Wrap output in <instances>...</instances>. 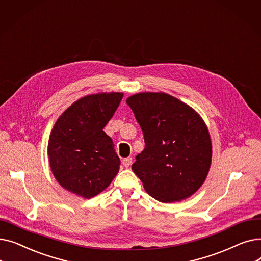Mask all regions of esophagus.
Segmentation results:
<instances>
[{
  "label": "esophagus",
  "instance_id": "esophagus-1",
  "mask_svg": "<svg viewBox=\"0 0 261 261\" xmlns=\"http://www.w3.org/2000/svg\"><path fill=\"white\" fill-rule=\"evenodd\" d=\"M131 164H132V158H126V159L122 160V165L125 166L126 168L130 167Z\"/></svg>",
  "mask_w": 261,
  "mask_h": 261
}]
</instances>
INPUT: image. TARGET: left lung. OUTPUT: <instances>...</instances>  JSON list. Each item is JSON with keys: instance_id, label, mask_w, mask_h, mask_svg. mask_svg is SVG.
Listing matches in <instances>:
<instances>
[{"instance_id": "left-lung-1", "label": "left lung", "mask_w": 261, "mask_h": 261, "mask_svg": "<svg viewBox=\"0 0 261 261\" xmlns=\"http://www.w3.org/2000/svg\"><path fill=\"white\" fill-rule=\"evenodd\" d=\"M126 101L144 133L146 147L132 170L145 190L163 203L193 196L207 177L213 155L211 134L201 115L163 92L136 93Z\"/></svg>"}]
</instances>
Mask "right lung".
Instances as JSON below:
<instances>
[{"instance_id":"obj_1","label":"right lung","mask_w":261,"mask_h":261,"mask_svg":"<svg viewBox=\"0 0 261 261\" xmlns=\"http://www.w3.org/2000/svg\"><path fill=\"white\" fill-rule=\"evenodd\" d=\"M123 93L90 94L68 107L49 134L47 155L55 179L70 193L91 199L119 171L120 161L103 128Z\"/></svg>"}]
</instances>
